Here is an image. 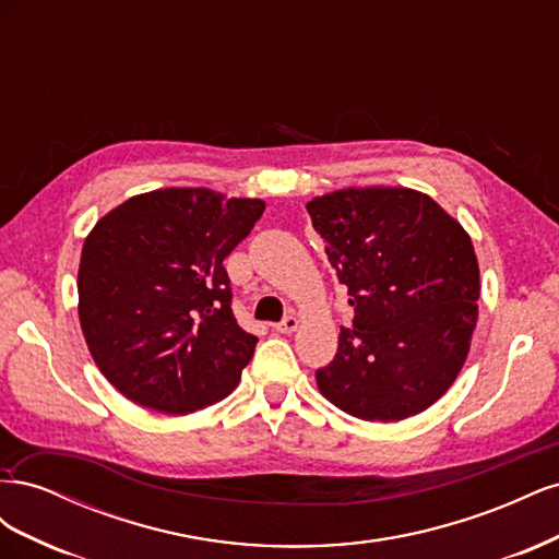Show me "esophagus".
Wrapping results in <instances>:
<instances>
[{"label": "esophagus", "instance_id": "1", "mask_svg": "<svg viewBox=\"0 0 559 559\" xmlns=\"http://www.w3.org/2000/svg\"><path fill=\"white\" fill-rule=\"evenodd\" d=\"M298 329V317L296 314H289V317H284L280 324H275V331L277 333H294Z\"/></svg>", "mask_w": 559, "mask_h": 559}]
</instances>
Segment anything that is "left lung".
I'll list each match as a JSON object with an SVG mask.
<instances>
[{"label": "left lung", "instance_id": "left-lung-1", "mask_svg": "<svg viewBox=\"0 0 559 559\" xmlns=\"http://www.w3.org/2000/svg\"><path fill=\"white\" fill-rule=\"evenodd\" d=\"M347 286L352 329L317 370L333 405L368 421L427 411L460 376L478 321L480 270L468 233L436 200L368 186L308 202Z\"/></svg>", "mask_w": 559, "mask_h": 559}]
</instances>
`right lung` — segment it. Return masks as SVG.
Instances as JSON below:
<instances>
[{
	"instance_id": "1",
	"label": "right lung",
	"mask_w": 559,
	"mask_h": 559,
	"mask_svg": "<svg viewBox=\"0 0 559 559\" xmlns=\"http://www.w3.org/2000/svg\"><path fill=\"white\" fill-rule=\"evenodd\" d=\"M263 210L257 198L158 189L88 233L76 280L81 331L126 399L189 415L238 386L259 337L233 317L224 259Z\"/></svg>"
}]
</instances>
